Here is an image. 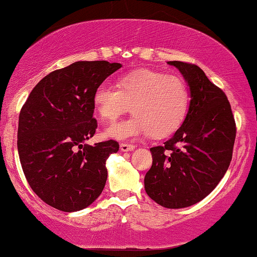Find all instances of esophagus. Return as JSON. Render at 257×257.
Returning a JSON list of instances; mask_svg holds the SVG:
<instances>
[{
	"instance_id": "esophagus-1",
	"label": "esophagus",
	"mask_w": 257,
	"mask_h": 257,
	"mask_svg": "<svg viewBox=\"0 0 257 257\" xmlns=\"http://www.w3.org/2000/svg\"><path fill=\"white\" fill-rule=\"evenodd\" d=\"M119 148H121L122 152H131V151H134L135 146L131 144H121L119 145Z\"/></svg>"
}]
</instances>
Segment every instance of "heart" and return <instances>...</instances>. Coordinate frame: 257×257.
Segmentation results:
<instances>
[{"mask_svg": "<svg viewBox=\"0 0 257 257\" xmlns=\"http://www.w3.org/2000/svg\"><path fill=\"white\" fill-rule=\"evenodd\" d=\"M188 100V89L181 78L151 70L125 74L118 79V86L99 84L92 97L95 111L103 121H115L132 105L134 116L105 131L106 136L116 140L171 135L183 123Z\"/></svg>", "mask_w": 257, "mask_h": 257, "instance_id": "obj_1", "label": "heart"}]
</instances>
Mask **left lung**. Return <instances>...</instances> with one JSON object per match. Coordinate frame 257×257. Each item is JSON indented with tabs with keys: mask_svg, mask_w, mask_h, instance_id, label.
<instances>
[{
	"mask_svg": "<svg viewBox=\"0 0 257 257\" xmlns=\"http://www.w3.org/2000/svg\"><path fill=\"white\" fill-rule=\"evenodd\" d=\"M190 86L186 118L164 146L152 147L146 192L167 209L187 207L213 191L232 159L236 123L222 89L194 64L168 61Z\"/></svg>",
	"mask_w": 257,
	"mask_h": 257,
	"instance_id": "8db88e82",
	"label": "left lung"
}]
</instances>
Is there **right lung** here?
Returning <instances> with one entry per match:
<instances>
[{
  "label": "right lung",
  "instance_id": "obj_1",
  "mask_svg": "<svg viewBox=\"0 0 257 257\" xmlns=\"http://www.w3.org/2000/svg\"><path fill=\"white\" fill-rule=\"evenodd\" d=\"M118 63L77 61L42 78L22 105L18 151L29 186L48 205L74 212L91 205L105 186L110 154L118 142H84L95 135L92 97Z\"/></svg>",
  "mask_w": 257,
  "mask_h": 257
}]
</instances>
